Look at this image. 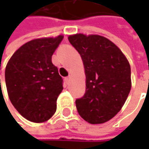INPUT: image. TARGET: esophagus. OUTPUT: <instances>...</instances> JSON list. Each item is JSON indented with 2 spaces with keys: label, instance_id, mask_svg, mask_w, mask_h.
Here are the masks:
<instances>
[{
  "label": "esophagus",
  "instance_id": "34e87169",
  "mask_svg": "<svg viewBox=\"0 0 149 149\" xmlns=\"http://www.w3.org/2000/svg\"><path fill=\"white\" fill-rule=\"evenodd\" d=\"M70 76H67V77L65 78V81L66 83H69V81H70Z\"/></svg>",
  "mask_w": 149,
  "mask_h": 149
}]
</instances>
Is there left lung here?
<instances>
[{
  "label": "left lung",
  "mask_w": 149,
  "mask_h": 149,
  "mask_svg": "<svg viewBox=\"0 0 149 149\" xmlns=\"http://www.w3.org/2000/svg\"><path fill=\"white\" fill-rule=\"evenodd\" d=\"M69 41L83 60L86 89L75 100L79 114L92 124L105 123L123 107L131 89L128 60L107 38L76 34Z\"/></svg>",
  "instance_id": "left-lung-1"
}]
</instances>
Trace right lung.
Instances as JSON below:
<instances>
[{
  "instance_id": "obj_1",
  "label": "right lung",
  "mask_w": 149,
  "mask_h": 149,
  "mask_svg": "<svg viewBox=\"0 0 149 149\" xmlns=\"http://www.w3.org/2000/svg\"><path fill=\"white\" fill-rule=\"evenodd\" d=\"M63 40H33L17 49L6 67L5 79L9 98L26 119L41 123L56 111V101L63 89V79L51 57Z\"/></svg>"
}]
</instances>
